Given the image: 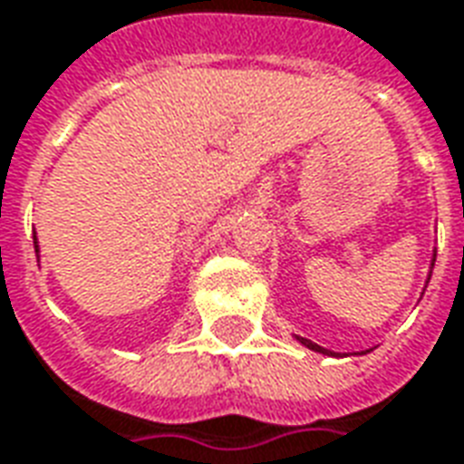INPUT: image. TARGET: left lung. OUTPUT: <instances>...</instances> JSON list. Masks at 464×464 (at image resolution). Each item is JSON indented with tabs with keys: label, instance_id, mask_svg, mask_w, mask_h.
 <instances>
[{
	"label": "left lung",
	"instance_id": "obj_1",
	"mask_svg": "<svg viewBox=\"0 0 464 464\" xmlns=\"http://www.w3.org/2000/svg\"><path fill=\"white\" fill-rule=\"evenodd\" d=\"M433 266H435V258H433ZM302 342V344L307 346V349H312V352H319V354H327V356H334V352H329V349H324V346H319V344H314V342H310V339H302V337H297Z\"/></svg>",
	"mask_w": 464,
	"mask_h": 464
}]
</instances>
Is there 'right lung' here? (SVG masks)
Returning <instances> with one entry per match:
<instances>
[{
    "mask_svg": "<svg viewBox=\"0 0 464 464\" xmlns=\"http://www.w3.org/2000/svg\"><path fill=\"white\" fill-rule=\"evenodd\" d=\"M34 248L39 250V246H36V233H34Z\"/></svg>",
    "mask_w": 464,
    "mask_h": 464,
    "instance_id": "1",
    "label": "right lung"
}]
</instances>
